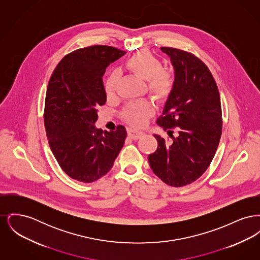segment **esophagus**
I'll return each mask as SVG.
<instances>
[{
    "label": "esophagus",
    "mask_w": 260,
    "mask_h": 260,
    "mask_svg": "<svg viewBox=\"0 0 260 260\" xmlns=\"http://www.w3.org/2000/svg\"><path fill=\"white\" fill-rule=\"evenodd\" d=\"M127 135L132 139H138V138H140L141 136H143V134L141 132H137L135 129H128Z\"/></svg>",
    "instance_id": "esophagus-1"
}]
</instances>
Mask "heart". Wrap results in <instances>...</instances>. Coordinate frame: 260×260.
<instances>
[{
    "instance_id": "obj_1",
    "label": "heart",
    "mask_w": 260,
    "mask_h": 260,
    "mask_svg": "<svg viewBox=\"0 0 260 260\" xmlns=\"http://www.w3.org/2000/svg\"><path fill=\"white\" fill-rule=\"evenodd\" d=\"M125 66L136 76L147 81V91L153 99L161 101L170 96L174 86V77L171 72L162 69L160 59L150 51L140 50L136 52L125 61ZM118 82L119 72L112 71L104 82V91L108 96L115 93ZM153 112V105L148 101H135L124 106L122 118L134 126H141Z\"/></svg>"
}]
</instances>
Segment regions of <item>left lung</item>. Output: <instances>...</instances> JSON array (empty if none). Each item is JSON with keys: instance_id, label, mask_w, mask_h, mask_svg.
Returning a JSON list of instances; mask_svg holds the SVG:
<instances>
[{"instance_id": "left-lung-1", "label": "left lung", "mask_w": 260, "mask_h": 260, "mask_svg": "<svg viewBox=\"0 0 260 260\" xmlns=\"http://www.w3.org/2000/svg\"><path fill=\"white\" fill-rule=\"evenodd\" d=\"M174 68V86L157 124L172 141L154 135L157 150L148 155L151 170L162 182L182 187L197 180L212 161L222 133L217 85L208 66L191 52L161 47ZM177 127L179 136H172Z\"/></svg>"}]
</instances>
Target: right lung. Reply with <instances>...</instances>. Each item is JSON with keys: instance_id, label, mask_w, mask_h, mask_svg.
I'll return each instance as SVG.
<instances>
[{"instance_id": "1", "label": "right lung", "mask_w": 260, "mask_h": 260, "mask_svg": "<svg viewBox=\"0 0 260 260\" xmlns=\"http://www.w3.org/2000/svg\"><path fill=\"white\" fill-rule=\"evenodd\" d=\"M124 50L95 45L66 54L48 85L44 123L50 149L62 171L75 180L90 183L111 170L123 148L126 131L95 127L96 108L106 102L102 77Z\"/></svg>"}]
</instances>
